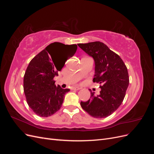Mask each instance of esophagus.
<instances>
[{"label":"esophagus","mask_w":154,"mask_h":154,"mask_svg":"<svg viewBox=\"0 0 154 154\" xmlns=\"http://www.w3.org/2000/svg\"><path fill=\"white\" fill-rule=\"evenodd\" d=\"M80 89H81L80 87H74V88H73V90H75V91H78V90H80Z\"/></svg>","instance_id":"1"}]
</instances>
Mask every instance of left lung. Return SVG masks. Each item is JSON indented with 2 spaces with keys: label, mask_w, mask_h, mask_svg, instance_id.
Here are the masks:
<instances>
[{
  "label": "left lung",
  "mask_w": 154,
  "mask_h": 154,
  "mask_svg": "<svg viewBox=\"0 0 154 154\" xmlns=\"http://www.w3.org/2000/svg\"><path fill=\"white\" fill-rule=\"evenodd\" d=\"M78 45L91 56L95 62V75L93 82L100 84L101 91L80 105L85 112L96 118L108 117L123 103L129 85L127 66L119 56L101 42H93Z\"/></svg>",
  "instance_id": "1"
}]
</instances>
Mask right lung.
Segmentation results:
<instances>
[{
	"instance_id": "1",
	"label": "right lung",
	"mask_w": 154,
	"mask_h": 154,
	"mask_svg": "<svg viewBox=\"0 0 154 154\" xmlns=\"http://www.w3.org/2000/svg\"><path fill=\"white\" fill-rule=\"evenodd\" d=\"M77 48L76 44L52 43L36 54L27 66L24 76V92L29 106L40 117H49L59 110L65 95L69 91L54 83V77L58 75V72L66 63L55 57L54 53L67 51L72 57Z\"/></svg>"
}]
</instances>
